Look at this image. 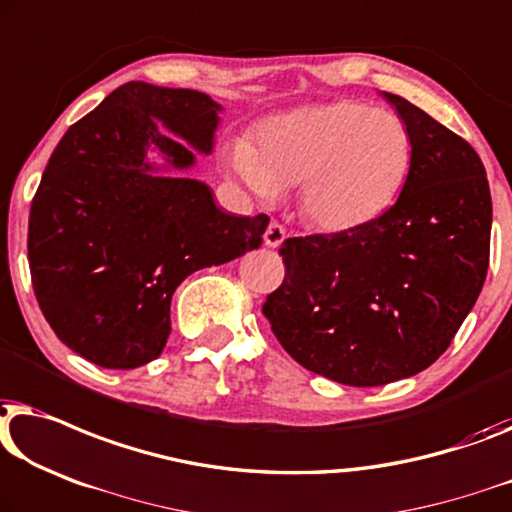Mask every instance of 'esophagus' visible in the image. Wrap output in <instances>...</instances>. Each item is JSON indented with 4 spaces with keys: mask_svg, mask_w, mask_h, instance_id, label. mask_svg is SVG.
I'll return each mask as SVG.
<instances>
[{
    "mask_svg": "<svg viewBox=\"0 0 512 512\" xmlns=\"http://www.w3.org/2000/svg\"><path fill=\"white\" fill-rule=\"evenodd\" d=\"M263 240L268 247H279V244L286 240V228L281 226L279 221H270L268 228H265V233H263Z\"/></svg>",
    "mask_w": 512,
    "mask_h": 512,
    "instance_id": "1",
    "label": "esophagus"
}]
</instances>
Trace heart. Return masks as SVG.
<instances>
[{"label":"heart","mask_w":512,"mask_h":512,"mask_svg":"<svg viewBox=\"0 0 512 512\" xmlns=\"http://www.w3.org/2000/svg\"><path fill=\"white\" fill-rule=\"evenodd\" d=\"M413 159L416 143L402 117L348 99L270 117L256 131V147L238 143L231 152L261 198L298 184L300 217L325 233L381 217L402 194Z\"/></svg>","instance_id":"obj_1"}]
</instances>
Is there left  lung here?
Masks as SVG:
<instances>
[{
  "label": "left lung",
  "instance_id": "obj_1",
  "mask_svg": "<svg viewBox=\"0 0 512 512\" xmlns=\"http://www.w3.org/2000/svg\"><path fill=\"white\" fill-rule=\"evenodd\" d=\"M416 143L397 203L344 233L288 238L263 314L309 372L372 388L427 369L476 305L490 265L485 166L457 133L385 92Z\"/></svg>",
  "mask_w": 512,
  "mask_h": 512
}]
</instances>
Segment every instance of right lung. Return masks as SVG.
<instances>
[{"mask_svg": "<svg viewBox=\"0 0 512 512\" xmlns=\"http://www.w3.org/2000/svg\"><path fill=\"white\" fill-rule=\"evenodd\" d=\"M219 110L203 92L131 80L69 127L43 170L27 233L34 295L55 335L94 365L159 358L175 288L261 247L268 214L221 212L207 184L147 161L154 145L170 168L194 166L190 148L212 152Z\"/></svg>", "mask_w": 512, "mask_h": 512, "instance_id": "obj_1", "label": "right lung"}]
</instances>
